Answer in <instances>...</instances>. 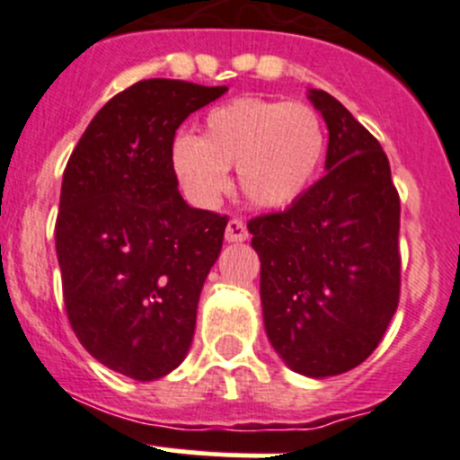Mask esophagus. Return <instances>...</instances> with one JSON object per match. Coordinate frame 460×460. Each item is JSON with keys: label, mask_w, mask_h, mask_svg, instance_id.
Segmentation results:
<instances>
[{"label": "esophagus", "mask_w": 460, "mask_h": 460, "mask_svg": "<svg viewBox=\"0 0 460 460\" xmlns=\"http://www.w3.org/2000/svg\"><path fill=\"white\" fill-rule=\"evenodd\" d=\"M247 238H249V231H247V226H244V222L238 220V217L229 220V225H226V229H225L226 243H244Z\"/></svg>", "instance_id": "esophagus-1"}]
</instances>
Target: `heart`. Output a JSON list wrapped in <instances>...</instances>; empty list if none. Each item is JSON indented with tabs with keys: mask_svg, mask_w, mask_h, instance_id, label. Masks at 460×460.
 <instances>
[{
	"mask_svg": "<svg viewBox=\"0 0 460 460\" xmlns=\"http://www.w3.org/2000/svg\"><path fill=\"white\" fill-rule=\"evenodd\" d=\"M323 155V122L307 104L238 97L208 111L200 137L175 136L169 164L196 207H213L238 169L249 202L282 208L312 187Z\"/></svg>",
	"mask_w": 460,
	"mask_h": 460,
	"instance_id": "obj_1",
	"label": "heart"
}]
</instances>
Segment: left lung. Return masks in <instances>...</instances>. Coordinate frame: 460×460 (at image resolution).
Wrapping results in <instances>:
<instances>
[{
	"label": "left lung",
	"mask_w": 460,
	"mask_h": 460,
	"mask_svg": "<svg viewBox=\"0 0 460 460\" xmlns=\"http://www.w3.org/2000/svg\"><path fill=\"white\" fill-rule=\"evenodd\" d=\"M307 97L327 124V173L249 231L269 342L296 374L327 378L369 358L396 314L401 200L372 133L329 93Z\"/></svg>",
	"instance_id": "obj_1"
}]
</instances>
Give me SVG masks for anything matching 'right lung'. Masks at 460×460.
Listing matches in <instances>:
<instances>
[{
	"mask_svg": "<svg viewBox=\"0 0 460 460\" xmlns=\"http://www.w3.org/2000/svg\"><path fill=\"white\" fill-rule=\"evenodd\" d=\"M226 91L137 82L97 111L64 171L55 249L68 320L93 358L133 380L171 374L191 347L226 217L182 200L169 148Z\"/></svg>",
	"mask_w": 460,
	"mask_h": 460,
	"instance_id": "1",
	"label": "right lung"
}]
</instances>
